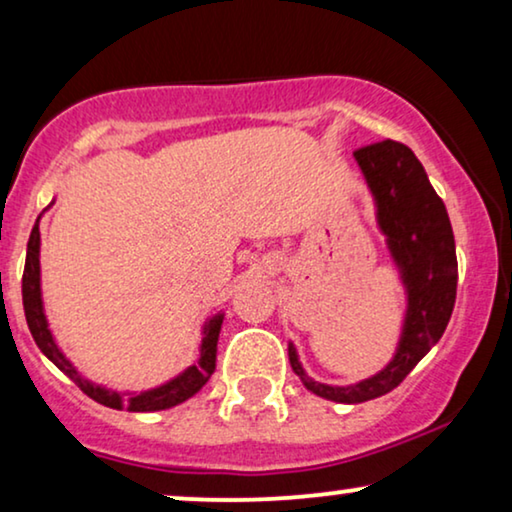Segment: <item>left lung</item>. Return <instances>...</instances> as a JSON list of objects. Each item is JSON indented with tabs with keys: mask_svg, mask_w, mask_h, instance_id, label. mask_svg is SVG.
<instances>
[{
	"mask_svg": "<svg viewBox=\"0 0 512 512\" xmlns=\"http://www.w3.org/2000/svg\"><path fill=\"white\" fill-rule=\"evenodd\" d=\"M354 158L375 198L377 223L387 235L391 258L401 272L408 310L389 366L349 387H331L307 377L296 347L289 342L293 373L312 394L335 403H363L384 396L410 375L443 338L454 310L459 277L450 216L415 153L401 142L384 139L354 151Z\"/></svg>",
	"mask_w": 512,
	"mask_h": 512,
	"instance_id": "left-lung-1",
	"label": "left lung"
}]
</instances>
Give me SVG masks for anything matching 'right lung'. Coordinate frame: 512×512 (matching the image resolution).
I'll return each instance as SVG.
<instances>
[{
    "instance_id": "obj_1",
    "label": "right lung",
    "mask_w": 512,
    "mask_h": 512,
    "mask_svg": "<svg viewBox=\"0 0 512 512\" xmlns=\"http://www.w3.org/2000/svg\"><path fill=\"white\" fill-rule=\"evenodd\" d=\"M39 244H41V237H39V219H37L30 233V242H27V258H25V272H23V307H25L27 326H30L32 338L37 342L41 352H44L48 359H51L55 366H58L62 373H65L69 380L83 391V394L114 410L125 408L130 412H156V410H167V408H174V405L184 403L186 398L198 394V391L205 387L216 368V342H219L223 314H216V317L209 319L205 328H202V335H205V338H202V345H200V361L193 363V366H188L184 373L163 384V387L139 391V394H118V391H111L107 387H100V384L86 380V377H83L79 370L65 359V354H62L58 345H55L51 328H48L44 303H41Z\"/></svg>"
}]
</instances>
